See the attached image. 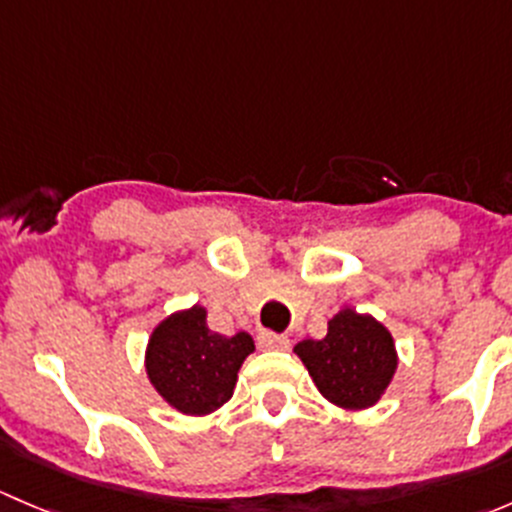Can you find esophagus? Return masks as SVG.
I'll return each instance as SVG.
<instances>
[{"instance_id": "esophagus-1", "label": "esophagus", "mask_w": 512, "mask_h": 512, "mask_svg": "<svg viewBox=\"0 0 512 512\" xmlns=\"http://www.w3.org/2000/svg\"><path fill=\"white\" fill-rule=\"evenodd\" d=\"M257 347L265 349V352H282V349L289 347V339L285 337V334L260 332L257 334Z\"/></svg>"}]
</instances>
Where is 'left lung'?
<instances>
[{
    "label": "left lung",
    "mask_w": 512,
    "mask_h": 512,
    "mask_svg": "<svg viewBox=\"0 0 512 512\" xmlns=\"http://www.w3.org/2000/svg\"><path fill=\"white\" fill-rule=\"evenodd\" d=\"M329 404L347 411L371 409L389 389L399 352L389 329L371 314L344 307L327 322L324 339H304L294 347Z\"/></svg>",
    "instance_id": "obj_1"
}]
</instances>
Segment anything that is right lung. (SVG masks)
Masks as SVG:
<instances>
[{"label":"right lung","mask_w":512,"mask_h":512,"mask_svg":"<svg viewBox=\"0 0 512 512\" xmlns=\"http://www.w3.org/2000/svg\"><path fill=\"white\" fill-rule=\"evenodd\" d=\"M255 352L247 332L232 337L208 327V309L193 304L168 314L146 344V376L160 399L185 416H208L232 399L237 371Z\"/></svg>","instance_id":"right-lung-1"}]
</instances>
